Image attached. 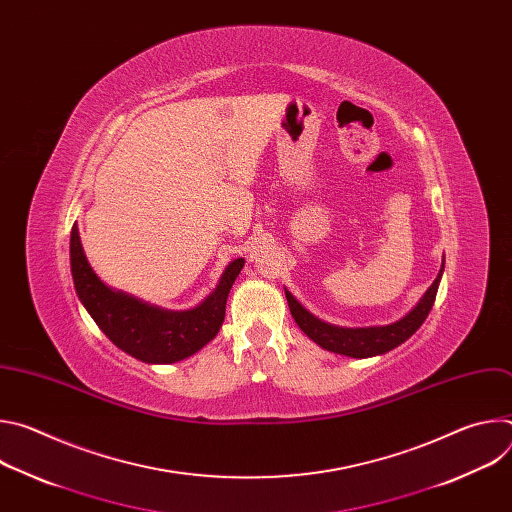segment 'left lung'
Wrapping results in <instances>:
<instances>
[{
    "instance_id": "left-lung-1",
    "label": "left lung",
    "mask_w": 512,
    "mask_h": 512,
    "mask_svg": "<svg viewBox=\"0 0 512 512\" xmlns=\"http://www.w3.org/2000/svg\"><path fill=\"white\" fill-rule=\"evenodd\" d=\"M442 271H444V263L435 281L425 291V296L405 318H401L391 326H381V328H338L312 316L306 308L300 306V302L291 296L287 289H285V298L296 324L316 344H320L330 352L346 354L352 358H367V356L389 352L401 342H405L411 334H415V330L425 322L427 314L431 312V306L437 296V285H440V279H442Z\"/></svg>"
}]
</instances>
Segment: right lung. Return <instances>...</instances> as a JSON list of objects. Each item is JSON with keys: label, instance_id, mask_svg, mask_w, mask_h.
Here are the masks:
<instances>
[{"label": "right lung", "instance_id": "add662e5", "mask_svg": "<svg viewBox=\"0 0 512 512\" xmlns=\"http://www.w3.org/2000/svg\"><path fill=\"white\" fill-rule=\"evenodd\" d=\"M245 259H235L221 283L194 310L166 312L109 289L91 269L77 225L70 231V271L77 296L105 336L143 362H176L198 352L223 326L229 291Z\"/></svg>", "mask_w": 512, "mask_h": 512}]
</instances>
